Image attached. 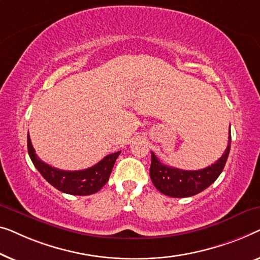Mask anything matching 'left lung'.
I'll list each match as a JSON object with an SVG mask.
<instances>
[{
  "label": "left lung",
  "instance_id": "left-lung-1",
  "mask_svg": "<svg viewBox=\"0 0 260 260\" xmlns=\"http://www.w3.org/2000/svg\"><path fill=\"white\" fill-rule=\"evenodd\" d=\"M231 148V134L225 153L211 166L198 171H184L179 168L164 165L155 154H152V164L149 168L153 185L159 192L172 198H186L198 194L213 184L224 170Z\"/></svg>",
  "mask_w": 260,
  "mask_h": 260
}]
</instances>
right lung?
<instances>
[{"instance_id": "obj_1", "label": "right lung", "mask_w": 260, "mask_h": 260, "mask_svg": "<svg viewBox=\"0 0 260 260\" xmlns=\"http://www.w3.org/2000/svg\"><path fill=\"white\" fill-rule=\"evenodd\" d=\"M28 153L32 164L43 178L58 191L73 196H89L104 187L112 173L120 152L105 156L96 165L81 171H63L43 162L36 155L28 133Z\"/></svg>"}]
</instances>
